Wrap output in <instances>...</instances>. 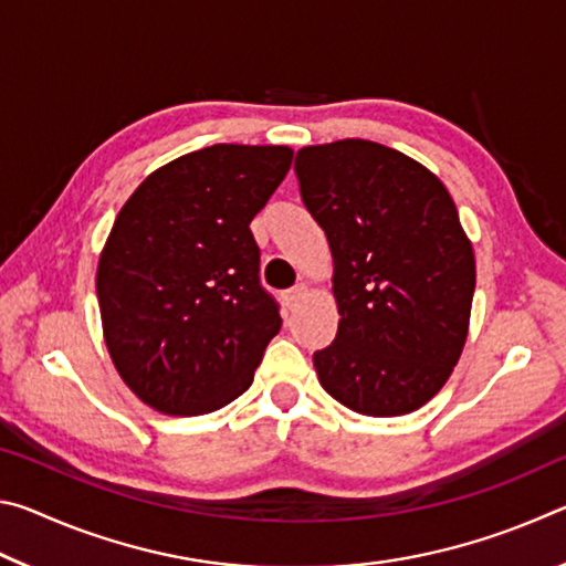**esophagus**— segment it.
Returning <instances> with one entry per match:
<instances>
[{
	"instance_id": "esophagus-1",
	"label": "esophagus",
	"mask_w": 566,
	"mask_h": 566,
	"mask_svg": "<svg viewBox=\"0 0 566 566\" xmlns=\"http://www.w3.org/2000/svg\"><path fill=\"white\" fill-rule=\"evenodd\" d=\"M304 294H306V284L304 282H296L292 290H286V294H284L286 306H296V302H300Z\"/></svg>"
}]
</instances>
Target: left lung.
<instances>
[{"instance_id":"left-lung-1","label":"left lung","mask_w":566,"mask_h":566,"mask_svg":"<svg viewBox=\"0 0 566 566\" xmlns=\"http://www.w3.org/2000/svg\"><path fill=\"white\" fill-rule=\"evenodd\" d=\"M294 171L334 256L342 319L314 352L322 387L359 415H409L444 387L469 329L474 252L452 197L367 139L304 147Z\"/></svg>"}]
</instances>
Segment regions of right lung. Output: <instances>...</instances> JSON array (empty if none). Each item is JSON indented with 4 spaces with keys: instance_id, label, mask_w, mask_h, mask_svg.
I'll list each match as a JSON object with an SVG mask.
<instances>
[{
    "instance_id": "add662e5",
    "label": "right lung",
    "mask_w": 566,
    "mask_h": 566,
    "mask_svg": "<svg viewBox=\"0 0 566 566\" xmlns=\"http://www.w3.org/2000/svg\"><path fill=\"white\" fill-rule=\"evenodd\" d=\"M290 165V147H205L151 171L114 219L97 270L104 339L157 411L207 415L252 385L282 317L249 222Z\"/></svg>"
}]
</instances>
